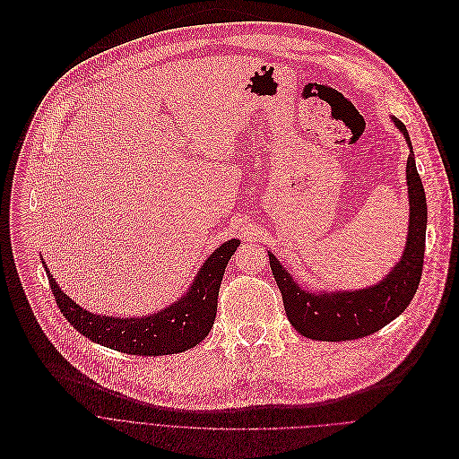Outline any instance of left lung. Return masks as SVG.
Returning a JSON list of instances; mask_svg holds the SVG:
<instances>
[{
  "label": "left lung",
  "mask_w": 459,
  "mask_h": 459,
  "mask_svg": "<svg viewBox=\"0 0 459 459\" xmlns=\"http://www.w3.org/2000/svg\"><path fill=\"white\" fill-rule=\"evenodd\" d=\"M393 121L411 148L407 159L411 215L403 256L391 269L387 277L368 290L309 293L293 281L277 256L267 253L273 277L282 293L286 315L291 325L306 338L343 342L369 336L400 316L416 295L425 256L427 201L420 173L416 169L409 132L402 121L396 117H393Z\"/></svg>",
  "instance_id": "obj_1"
}]
</instances>
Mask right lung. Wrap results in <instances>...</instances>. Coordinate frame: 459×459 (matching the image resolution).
Returning <instances> with one entry per match:
<instances>
[{"label":"right lung","mask_w":459,"mask_h":459,"mask_svg":"<svg viewBox=\"0 0 459 459\" xmlns=\"http://www.w3.org/2000/svg\"><path fill=\"white\" fill-rule=\"evenodd\" d=\"M238 244L240 240L231 238L217 247L203 264L185 297L143 318H114L90 313L61 291L47 265L45 271L59 311L82 336L126 354H175L195 347L212 331L224 269Z\"/></svg>","instance_id":"add662e5"}]
</instances>
